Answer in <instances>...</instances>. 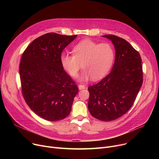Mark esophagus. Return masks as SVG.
<instances>
[{
	"label": "esophagus",
	"instance_id": "1",
	"mask_svg": "<svg viewBox=\"0 0 159 159\" xmlns=\"http://www.w3.org/2000/svg\"><path fill=\"white\" fill-rule=\"evenodd\" d=\"M78 87H79V89L80 90H81V89H85V88H86V86H84V85H82V84H79V85L78 86Z\"/></svg>",
	"mask_w": 159,
	"mask_h": 159
}]
</instances>
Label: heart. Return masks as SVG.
Segmentation results:
<instances>
[{"mask_svg":"<svg viewBox=\"0 0 159 159\" xmlns=\"http://www.w3.org/2000/svg\"><path fill=\"white\" fill-rule=\"evenodd\" d=\"M73 55L64 53L61 57L62 68L72 77H77L82 66L80 80L89 78L97 80L103 78L111 68L115 53L109 43L98 44L89 39L83 40L73 48Z\"/></svg>","mask_w":159,"mask_h":159,"instance_id":"heart-1","label":"heart"}]
</instances>
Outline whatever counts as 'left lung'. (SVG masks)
I'll return each instance as SVG.
<instances>
[{
	"mask_svg": "<svg viewBox=\"0 0 159 159\" xmlns=\"http://www.w3.org/2000/svg\"><path fill=\"white\" fill-rule=\"evenodd\" d=\"M102 37L113 44L115 59L110 74L88 88V110L93 117L107 122L129 111L143 84V72L140 55L128 41L113 35Z\"/></svg>",
	"mask_w": 159,
	"mask_h": 159,
	"instance_id": "8db88e82",
	"label": "left lung"
}]
</instances>
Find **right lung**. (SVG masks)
Masks as SVG:
<instances>
[{
  "label": "right lung",
  "mask_w": 159,
  "mask_h": 159,
  "mask_svg": "<svg viewBox=\"0 0 159 159\" xmlns=\"http://www.w3.org/2000/svg\"><path fill=\"white\" fill-rule=\"evenodd\" d=\"M77 36L46 33L33 40L21 57L23 97L30 109L46 120H61L68 116L79 91L61 62L63 49Z\"/></svg>",
  "instance_id": "1"
}]
</instances>
